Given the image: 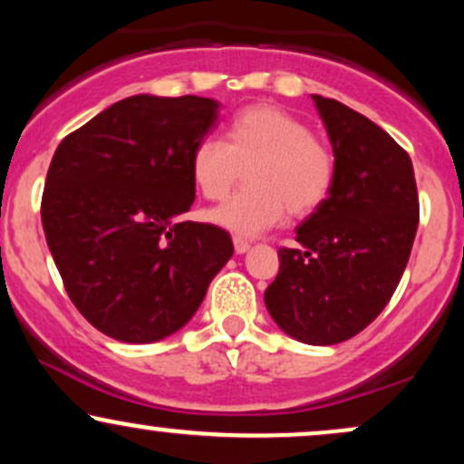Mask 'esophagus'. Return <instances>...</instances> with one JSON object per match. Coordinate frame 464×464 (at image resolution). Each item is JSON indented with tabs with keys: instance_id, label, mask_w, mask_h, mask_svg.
Listing matches in <instances>:
<instances>
[{
	"instance_id": "obj_1",
	"label": "esophagus",
	"mask_w": 464,
	"mask_h": 464,
	"mask_svg": "<svg viewBox=\"0 0 464 464\" xmlns=\"http://www.w3.org/2000/svg\"><path fill=\"white\" fill-rule=\"evenodd\" d=\"M233 246H236V253H237V255H244V253H246V250L250 248V244L246 242V239L236 237V239H233Z\"/></svg>"
}]
</instances>
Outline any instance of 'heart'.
I'll return each mask as SVG.
<instances>
[{"mask_svg":"<svg viewBox=\"0 0 464 464\" xmlns=\"http://www.w3.org/2000/svg\"><path fill=\"white\" fill-rule=\"evenodd\" d=\"M246 169V188L209 214L214 225L255 237L287 211L305 218L321 209L335 179L334 154L296 115L253 104L233 115L227 141L207 137L191 150L189 172L205 200H222Z\"/></svg>","mask_w":464,"mask_h":464,"instance_id":"b5f03b06","label":"heart"}]
</instances>
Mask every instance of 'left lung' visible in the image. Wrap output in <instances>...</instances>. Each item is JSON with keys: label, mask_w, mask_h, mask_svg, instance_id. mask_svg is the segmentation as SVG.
<instances>
[{"label": "left lung", "mask_w": 464, "mask_h": 464, "mask_svg": "<svg viewBox=\"0 0 464 464\" xmlns=\"http://www.w3.org/2000/svg\"><path fill=\"white\" fill-rule=\"evenodd\" d=\"M334 148L335 179L301 222V248H279L264 301L273 321L305 344H338L380 316L406 270L419 227L408 152L343 102L312 95Z\"/></svg>", "instance_id": "8db88e82"}]
</instances>
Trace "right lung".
I'll use <instances>...</instances> for the list:
<instances>
[{"label":"right lung","instance_id":"obj_1","mask_svg":"<svg viewBox=\"0 0 464 464\" xmlns=\"http://www.w3.org/2000/svg\"><path fill=\"white\" fill-rule=\"evenodd\" d=\"M211 98L132 95L58 143L41 220L78 312L120 340L157 343L194 316L233 255L225 228L180 220L191 150L216 129Z\"/></svg>","mask_w":464,"mask_h":464}]
</instances>
